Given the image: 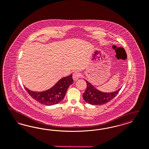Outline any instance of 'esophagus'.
I'll return each mask as SVG.
<instances>
[{
	"label": "esophagus",
	"instance_id": "34e87169",
	"mask_svg": "<svg viewBox=\"0 0 149 149\" xmlns=\"http://www.w3.org/2000/svg\"><path fill=\"white\" fill-rule=\"evenodd\" d=\"M80 77H81V74L79 72H75L72 75V78L74 81L77 80Z\"/></svg>",
	"mask_w": 149,
	"mask_h": 149
}]
</instances>
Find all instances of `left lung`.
Wrapping results in <instances>:
<instances>
[{
  "label": "left lung",
  "instance_id": "left-lung-1",
  "mask_svg": "<svg viewBox=\"0 0 149 149\" xmlns=\"http://www.w3.org/2000/svg\"><path fill=\"white\" fill-rule=\"evenodd\" d=\"M86 82L87 87L85 92L83 94L84 100L90 104L101 105L111 101L119 93L121 89L112 93H103L97 90L93 85L85 80Z\"/></svg>",
  "mask_w": 149,
  "mask_h": 149
}]
</instances>
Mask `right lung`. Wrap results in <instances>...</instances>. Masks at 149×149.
Returning <instances> with one entry per match:
<instances>
[{
    "label": "right lung",
    "mask_w": 149,
    "mask_h": 149,
    "mask_svg": "<svg viewBox=\"0 0 149 149\" xmlns=\"http://www.w3.org/2000/svg\"><path fill=\"white\" fill-rule=\"evenodd\" d=\"M70 74L67 77H64L59 80L53 87L42 92L32 91L25 87L27 92L34 100L41 104L51 106L58 104L65 97L67 89L73 82Z\"/></svg>",
    "instance_id": "right-lung-1"
}]
</instances>
